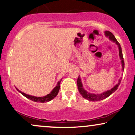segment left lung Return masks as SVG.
Segmentation results:
<instances>
[{
    "label": "left lung",
    "mask_w": 135,
    "mask_h": 135,
    "mask_svg": "<svg viewBox=\"0 0 135 135\" xmlns=\"http://www.w3.org/2000/svg\"><path fill=\"white\" fill-rule=\"evenodd\" d=\"M104 34H105V36L108 37L111 41L115 42L117 45L118 48V51H119V57H120V60H121L122 71H123L124 67H125V64H124L123 54H122V51L121 46H120V44H119V42H118L117 40L115 37L114 35H113L111 32L105 31H104ZM121 80H122V77L119 79V80H118V83L115 84L112 88H111L110 89H109V90H107L106 91H104L103 93H99V94H94V93H91L88 92L87 91L85 90L83 88V86L80 75H79L78 80H77V86H78V89L79 92H80L81 95L84 99H86L89 100V101H99V100H103L104 99L107 98V97L110 96L112 93H114L115 91L117 89L118 86L120 85V82H121Z\"/></svg>",
    "instance_id": "8db88e82"
}]
</instances>
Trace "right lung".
Wrapping results in <instances>:
<instances>
[{"label": "right lung", "instance_id": "add662e5", "mask_svg": "<svg viewBox=\"0 0 135 135\" xmlns=\"http://www.w3.org/2000/svg\"><path fill=\"white\" fill-rule=\"evenodd\" d=\"M62 79L58 81L57 83V85L55 87L52 89V91H51L49 94H48L46 96H42V97H36V96H31V95H29L27 94H25V93L21 92V91H20L18 89L16 88L17 90L18 91L19 93H20L21 94L23 95L25 97H26V98L29 99L33 100V101L35 102H49L50 100H51L52 99H53L54 98H55V96L58 94L59 89H60V82L62 81Z\"/></svg>", "mask_w": 135, "mask_h": 135}]
</instances>
